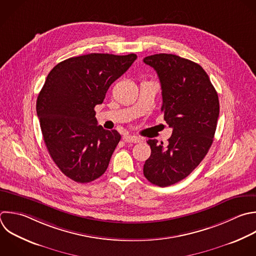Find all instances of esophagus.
I'll list each match as a JSON object with an SVG mask.
<instances>
[{
  "mask_svg": "<svg viewBox=\"0 0 256 256\" xmlns=\"http://www.w3.org/2000/svg\"><path fill=\"white\" fill-rule=\"evenodd\" d=\"M142 139L136 136H132V135H125L123 136V141L126 143H138L140 142Z\"/></svg>",
  "mask_w": 256,
  "mask_h": 256,
  "instance_id": "34e87169",
  "label": "esophagus"
}]
</instances>
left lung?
<instances>
[{
    "instance_id": "obj_1",
    "label": "left lung",
    "mask_w": 256,
    "mask_h": 256,
    "mask_svg": "<svg viewBox=\"0 0 256 256\" xmlns=\"http://www.w3.org/2000/svg\"><path fill=\"white\" fill-rule=\"evenodd\" d=\"M160 80L164 120L173 129L167 146L149 139L151 155L143 167L152 184L166 187L187 177L212 145L219 100L203 68L173 54H155L143 59Z\"/></svg>"
}]
</instances>
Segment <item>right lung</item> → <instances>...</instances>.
Instances as JSON below:
<instances>
[{
  "label": "right lung",
  "mask_w": 256,
  "mask_h": 256,
  "mask_svg": "<svg viewBox=\"0 0 256 256\" xmlns=\"http://www.w3.org/2000/svg\"><path fill=\"white\" fill-rule=\"evenodd\" d=\"M136 59L92 53L62 61L48 74L37 115L50 156L70 179L88 183L105 173L121 135L98 126L94 108Z\"/></svg>",
  "instance_id": "add662e5"
}]
</instances>
